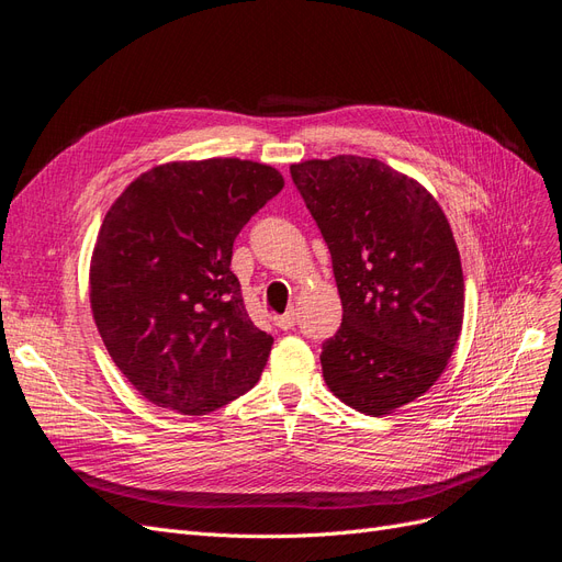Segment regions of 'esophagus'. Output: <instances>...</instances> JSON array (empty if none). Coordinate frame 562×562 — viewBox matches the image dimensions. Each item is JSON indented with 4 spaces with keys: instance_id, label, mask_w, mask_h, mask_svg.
I'll use <instances>...</instances> for the list:
<instances>
[{
    "instance_id": "esophagus-1",
    "label": "esophagus",
    "mask_w": 562,
    "mask_h": 562,
    "mask_svg": "<svg viewBox=\"0 0 562 562\" xmlns=\"http://www.w3.org/2000/svg\"><path fill=\"white\" fill-rule=\"evenodd\" d=\"M295 318H297V312L291 310V312H285V314L277 316L274 321H277V326H279L281 330H291V328L295 326Z\"/></svg>"
}]
</instances>
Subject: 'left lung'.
Masks as SVG:
<instances>
[{"label": "left lung", "instance_id": "1", "mask_svg": "<svg viewBox=\"0 0 562 562\" xmlns=\"http://www.w3.org/2000/svg\"><path fill=\"white\" fill-rule=\"evenodd\" d=\"M291 176L342 300L323 378L353 411L389 415L434 386L462 333L464 277L448 217L417 180L378 159H312Z\"/></svg>", "mask_w": 562, "mask_h": 562}]
</instances>
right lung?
Here are the masks:
<instances>
[{"label":"right lung","instance_id":"add662e5","mask_svg":"<svg viewBox=\"0 0 562 562\" xmlns=\"http://www.w3.org/2000/svg\"><path fill=\"white\" fill-rule=\"evenodd\" d=\"M283 190L277 168L173 161L135 178L91 258V310L124 378L159 407L209 415L260 380L274 337L229 269L234 239Z\"/></svg>","mask_w":562,"mask_h":562}]
</instances>
